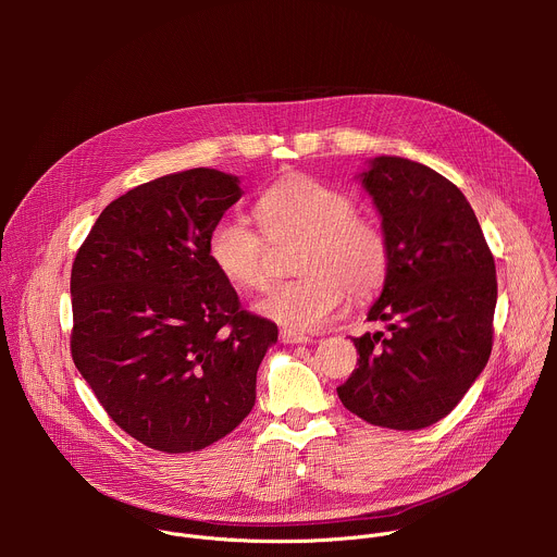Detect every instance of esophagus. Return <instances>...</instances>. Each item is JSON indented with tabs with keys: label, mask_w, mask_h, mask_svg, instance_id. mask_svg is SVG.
<instances>
[{
	"label": "esophagus",
	"mask_w": 557,
	"mask_h": 557,
	"mask_svg": "<svg viewBox=\"0 0 557 557\" xmlns=\"http://www.w3.org/2000/svg\"><path fill=\"white\" fill-rule=\"evenodd\" d=\"M280 339H282L284 344H306V342H310L308 335L297 333V331H290V329H282V331H280Z\"/></svg>",
	"instance_id": "obj_1"
}]
</instances>
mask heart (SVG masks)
<instances>
[{
	"label": "heart",
	"mask_w": 557,
	"mask_h": 557,
	"mask_svg": "<svg viewBox=\"0 0 557 557\" xmlns=\"http://www.w3.org/2000/svg\"><path fill=\"white\" fill-rule=\"evenodd\" d=\"M355 198L329 183L290 174L262 191L256 205L260 228L243 215L220 218L207 237L215 269L245 290L273 282L271 245L304 237L297 271L304 277L277 286L260 312L293 331L324 326L344 304L346 290L366 301L385 284L389 240L383 226L355 213Z\"/></svg>",
	"instance_id": "heart-1"
}]
</instances>
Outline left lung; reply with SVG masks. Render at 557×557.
Listing matches in <instances>:
<instances>
[{
	"label": "left lung",
	"instance_id": "1",
	"mask_svg": "<svg viewBox=\"0 0 557 557\" xmlns=\"http://www.w3.org/2000/svg\"><path fill=\"white\" fill-rule=\"evenodd\" d=\"M389 240V271L355 337L359 368L337 394L346 410L389 430L447 417L487 366L498 297L496 264L462 191L434 170L379 156L363 172Z\"/></svg>",
	"mask_w": 557,
	"mask_h": 557
}]
</instances>
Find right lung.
Returning a JSON list of instances; mask_svg holds the SVG:
<instances>
[{"label": "right lung", "instance_id": "add662e5", "mask_svg": "<svg viewBox=\"0 0 557 557\" xmlns=\"http://www.w3.org/2000/svg\"><path fill=\"white\" fill-rule=\"evenodd\" d=\"M245 191L196 168L112 200L72 262V361L138 443L198 451L240 425L277 326L243 308L207 251Z\"/></svg>", "mask_w": 557, "mask_h": 557}]
</instances>
